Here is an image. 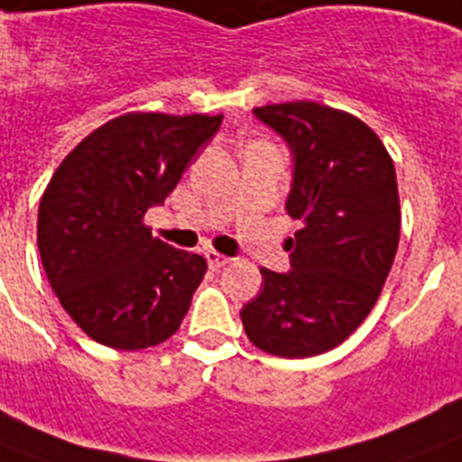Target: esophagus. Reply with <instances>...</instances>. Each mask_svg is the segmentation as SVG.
Segmentation results:
<instances>
[{"label": "esophagus", "instance_id": "esophagus-1", "mask_svg": "<svg viewBox=\"0 0 462 462\" xmlns=\"http://www.w3.org/2000/svg\"><path fill=\"white\" fill-rule=\"evenodd\" d=\"M204 255H207V263H208V267H211V270H220V267H225L227 263H230V258H227V255H223V254H218V251L208 249Z\"/></svg>", "mask_w": 462, "mask_h": 462}]
</instances>
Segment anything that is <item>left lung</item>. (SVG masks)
Here are the masks:
<instances>
[{"label": "left lung", "instance_id": "8db88e82", "mask_svg": "<svg viewBox=\"0 0 462 462\" xmlns=\"http://www.w3.org/2000/svg\"><path fill=\"white\" fill-rule=\"evenodd\" d=\"M293 157L286 211L303 223L286 242L289 273L263 267L242 308L255 347L286 359L331 350L375 305L399 244L397 173L381 138L347 112L312 100L255 107Z\"/></svg>", "mask_w": 462, "mask_h": 462}]
</instances>
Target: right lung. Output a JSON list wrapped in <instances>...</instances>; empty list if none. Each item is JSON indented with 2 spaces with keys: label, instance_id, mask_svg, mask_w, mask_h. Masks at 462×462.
Segmentation results:
<instances>
[{
  "label": "right lung",
  "instance_id": "1",
  "mask_svg": "<svg viewBox=\"0 0 462 462\" xmlns=\"http://www.w3.org/2000/svg\"><path fill=\"white\" fill-rule=\"evenodd\" d=\"M220 122L223 115L129 112L88 134L46 185L42 265L65 312L96 343L152 347L188 315L207 261L154 239L143 216L164 204Z\"/></svg>",
  "mask_w": 462,
  "mask_h": 462
}]
</instances>
